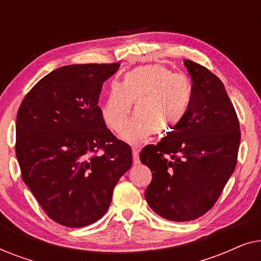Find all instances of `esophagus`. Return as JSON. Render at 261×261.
Wrapping results in <instances>:
<instances>
[{"label": "esophagus", "instance_id": "34e87169", "mask_svg": "<svg viewBox=\"0 0 261 261\" xmlns=\"http://www.w3.org/2000/svg\"><path fill=\"white\" fill-rule=\"evenodd\" d=\"M133 163L134 165H138L140 163V158H139V149L138 148H133Z\"/></svg>", "mask_w": 261, "mask_h": 261}]
</instances>
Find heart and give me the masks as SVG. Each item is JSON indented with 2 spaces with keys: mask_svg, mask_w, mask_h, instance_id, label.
<instances>
[{
  "mask_svg": "<svg viewBox=\"0 0 261 261\" xmlns=\"http://www.w3.org/2000/svg\"><path fill=\"white\" fill-rule=\"evenodd\" d=\"M194 98V88L184 74L152 64L124 74L120 85L113 84L103 105L102 115L110 129L121 134L135 103V116L124 139L138 144L149 135L164 138L173 133L187 117Z\"/></svg>",
  "mask_w": 261,
  "mask_h": 261,
  "instance_id": "obj_1",
  "label": "heart"
}]
</instances>
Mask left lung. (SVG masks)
<instances>
[{"label": "left lung", "instance_id": "1", "mask_svg": "<svg viewBox=\"0 0 261 261\" xmlns=\"http://www.w3.org/2000/svg\"><path fill=\"white\" fill-rule=\"evenodd\" d=\"M194 98L173 133L147 145L140 160L152 172L145 191L148 205L164 219H198L219 199L238 162L241 132L233 103L220 78L185 59Z\"/></svg>", "mask_w": 261, "mask_h": 261}]
</instances>
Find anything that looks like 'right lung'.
Returning <instances> with one entry per match:
<instances>
[{
  "label": "right lung",
  "mask_w": 261,
  "mask_h": 261,
  "mask_svg": "<svg viewBox=\"0 0 261 261\" xmlns=\"http://www.w3.org/2000/svg\"><path fill=\"white\" fill-rule=\"evenodd\" d=\"M120 63L59 67L28 91L16 115L22 180L49 219L80 228L96 222L133 164L132 148L103 120L98 98Z\"/></svg>",
  "instance_id": "1"
}]
</instances>
